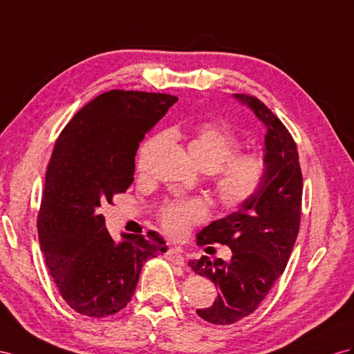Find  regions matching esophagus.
Returning a JSON list of instances; mask_svg holds the SVG:
<instances>
[{"label":"esophagus","mask_w":354,"mask_h":354,"mask_svg":"<svg viewBox=\"0 0 354 354\" xmlns=\"http://www.w3.org/2000/svg\"><path fill=\"white\" fill-rule=\"evenodd\" d=\"M166 257L176 266H184L185 265L183 252H180V250H178V248H169L167 252H166Z\"/></svg>","instance_id":"esophagus-1"}]
</instances>
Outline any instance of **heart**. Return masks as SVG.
<instances>
[{
	"label": "heart",
	"instance_id": "obj_1",
	"mask_svg": "<svg viewBox=\"0 0 354 354\" xmlns=\"http://www.w3.org/2000/svg\"><path fill=\"white\" fill-rule=\"evenodd\" d=\"M160 143L152 138L142 145L138 170L147 166L149 153ZM241 140L230 129L220 124L203 122L193 130L188 152L196 165L214 171V188L218 202L229 211H236L257 196L268 175V161L259 152H240ZM209 216V206L202 198L174 201L161 207L158 221L167 236L185 238L196 224Z\"/></svg>",
	"mask_w": 354,
	"mask_h": 354
}]
</instances>
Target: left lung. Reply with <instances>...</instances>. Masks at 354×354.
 <instances>
[{"label":"left lung","mask_w":354,"mask_h":354,"mask_svg":"<svg viewBox=\"0 0 354 354\" xmlns=\"http://www.w3.org/2000/svg\"><path fill=\"white\" fill-rule=\"evenodd\" d=\"M234 97L266 127V180L238 212L211 223L197 234L198 247L227 245L232 259L211 261L203 256L188 261L197 275L209 278L220 288L214 305L197 310V314L223 326L254 313L284 272L301 225L304 185L296 143L286 125L257 97Z\"/></svg>","instance_id":"obj_1"}]
</instances>
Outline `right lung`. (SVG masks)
Listing matches in <instances>:
<instances>
[{
    "label": "right lung",
    "instance_id": "add662e5",
    "mask_svg": "<svg viewBox=\"0 0 354 354\" xmlns=\"http://www.w3.org/2000/svg\"><path fill=\"white\" fill-rule=\"evenodd\" d=\"M178 97L112 89L91 100L61 131L48 162L37 215L39 241L58 292L70 308L106 317L130 302L149 257L167 251L156 232L115 243L103 205L133 183L134 156Z\"/></svg>",
    "mask_w": 354,
    "mask_h": 354
}]
</instances>
